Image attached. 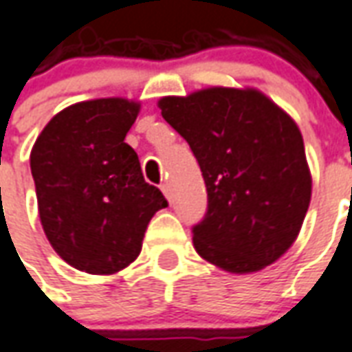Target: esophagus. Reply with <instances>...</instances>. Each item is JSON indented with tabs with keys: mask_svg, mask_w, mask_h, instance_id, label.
<instances>
[{
	"mask_svg": "<svg viewBox=\"0 0 352 352\" xmlns=\"http://www.w3.org/2000/svg\"><path fill=\"white\" fill-rule=\"evenodd\" d=\"M161 189H163L164 197H166V199L170 201V199H172V188H170V184H168V182H164V184H161Z\"/></svg>",
	"mask_w": 352,
	"mask_h": 352,
	"instance_id": "34e87169",
	"label": "esophagus"
}]
</instances>
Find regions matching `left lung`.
Here are the masks:
<instances>
[{"label":"left lung","mask_w":352,"mask_h":352,"mask_svg":"<svg viewBox=\"0 0 352 352\" xmlns=\"http://www.w3.org/2000/svg\"><path fill=\"white\" fill-rule=\"evenodd\" d=\"M161 116L188 142L208 204L191 228L199 256L229 273L260 271L300 233L311 201L298 124L254 89H204L159 100Z\"/></svg>","instance_id":"1"}]
</instances>
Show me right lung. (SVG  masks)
<instances>
[{
    "label": "right lung",
    "mask_w": 352,
    "mask_h": 352,
    "mask_svg": "<svg viewBox=\"0 0 352 352\" xmlns=\"http://www.w3.org/2000/svg\"><path fill=\"white\" fill-rule=\"evenodd\" d=\"M138 111L124 98L74 104L47 123L30 155L45 235L85 273L111 275L136 260L149 220L168 206L124 142Z\"/></svg>",
    "instance_id": "add662e5"
}]
</instances>
